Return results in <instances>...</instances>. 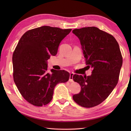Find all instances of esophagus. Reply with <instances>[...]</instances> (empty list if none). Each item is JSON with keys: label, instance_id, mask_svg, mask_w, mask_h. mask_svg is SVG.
Returning a JSON list of instances; mask_svg holds the SVG:
<instances>
[{"label": "esophagus", "instance_id": "34e87169", "mask_svg": "<svg viewBox=\"0 0 131 131\" xmlns=\"http://www.w3.org/2000/svg\"><path fill=\"white\" fill-rule=\"evenodd\" d=\"M73 75H74V73H70V78H69V81L70 82H73Z\"/></svg>", "mask_w": 131, "mask_h": 131}]
</instances>
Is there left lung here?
Segmentation results:
<instances>
[{"label":"left lung","instance_id":"left-lung-1","mask_svg":"<svg viewBox=\"0 0 131 131\" xmlns=\"http://www.w3.org/2000/svg\"><path fill=\"white\" fill-rule=\"evenodd\" d=\"M73 32L79 39L86 65L93 68L90 76L73 75L81 91L73 99L82 107H92L106 99L117 84L123 58L112 35L96 27L76 29Z\"/></svg>","mask_w":131,"mask_h":131}]
</instances>
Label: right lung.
I'll list each match as a JSON object with an SVG mask.
<instances>
[{
  "label": "right lung",
  "mask_w": 131,
  "mask_h": 131,
  "mask_svg": "<svg viewBox=\"0 0 131 131\" xmlns=\"http://www.w3.org/2000/svg\"><path fill=\"white\" fill-rule=\"evenodd\" d=\"M71 31L43 26L28 30L19 39L12 56L13 80L22 96L31 105L48 104L56 85L69 80L68 71H47V60L57 54L61 40Z\"/></svg>",
  "instance_id": "right-lung-1"
}]
</instances>
